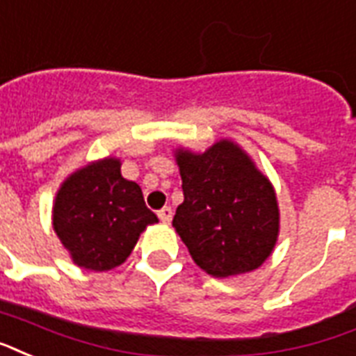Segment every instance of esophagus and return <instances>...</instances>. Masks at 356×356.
Here are the masks:
<instances>
[{
  "label": "esophagus",
  "instance_id": "34e87169",
  "mask_svg": "<svg viewBox=\"0 0 356 356\" xmlns=\"http://www.w3.org/2000/svg\"><path fill=\"white\" fill-rule=\"evenodd\" d=\"M172 216H173L172 207H162V209H160V211H159V218H160V220H162V222H166V224H168V222H170V220H172Z\"/></svg>",
  "mask_w": 356,
  "mask_h": 356
}]
</instances>
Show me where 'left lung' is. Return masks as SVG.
Here are the masks:
<instances>
[{
    "mask_svg": "<svg viewBox=\"0 0 356 356\" xmlns=\"http://www.w3.org/2000/svg\"><path fill=\"white\" fill-rule=\"evenodd\" d=\"M177 164L184 202L173 227L192 259L216 278L259 267L275 248L280 220L268 179L227 140L203 154L179 149Z\"/></svg>",
    "mask_w": 356,
    "mask_h": 356,
    "instance_id": "1",
    "label": "left lung"
}]
</instances>
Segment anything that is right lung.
Returning <instances> with one entry per match:
<instances>
[{
    "mask_svg": "<svg viewBox=\"0 0 356 356\" xmlns=\"http://www.w3.org/2000/svg\"><path fill=\"white\" fill-rule=\"evenodd\" d=\"M159 222L142 188L121 175V162L106 159L81 168L63 183L54 205V229L72 261L110 270L130 256L140 233Z\"/></svg>",
    "mask_w": 356,
    "mask_h": 356,
    "instance_id": "add662e5",
    "label": "right lung"
}]
</instances>
